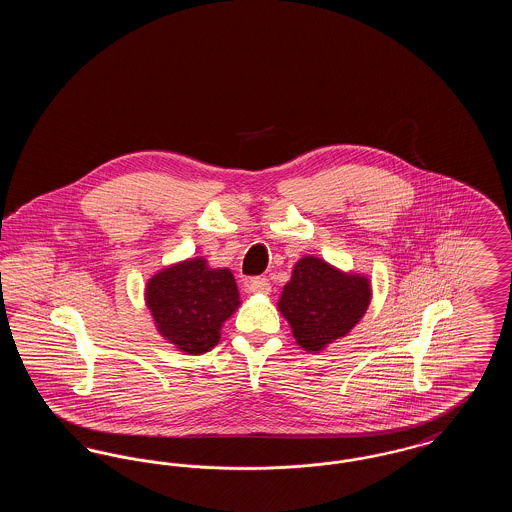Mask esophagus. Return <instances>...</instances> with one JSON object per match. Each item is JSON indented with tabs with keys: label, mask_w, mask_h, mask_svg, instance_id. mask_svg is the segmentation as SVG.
I'll return each mask as SVG.
<instances>
[{
	"label": "esophagus",
	"mask_w": 512,
	"mask_h": 512,
	"mask_svg": "<svg viewBox=\"0 0 512 512\" xmlns=\"http://www.w3.org/2000/svg\"><path fill=\"white\" fill-rule=\"evenodd\" d=\"M247 290L253 293H268L270 292V284H268L265 276H255V278H249L247 280Z\"/></svg>",
	"instance_id": "1"
}]
</instances>
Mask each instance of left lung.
<instances>
[{
	"label": "left lung",
	"instance_id": "obj_1",
	"mask_svg": "<svg viewBox=\"0 0 512 512\" xmlns=\"http://www.w3.org/2000/svg\"><path fill=\"white\" fill-rule=\"evenodd\" d=\"M368 301L365 276L343 274L320 259L305 257L293 267L278 307L297 343L307 351H320L361 320Z\"/></svg>",
	"mask_w": 512,
	"mask_h": 512
}]
</instances>
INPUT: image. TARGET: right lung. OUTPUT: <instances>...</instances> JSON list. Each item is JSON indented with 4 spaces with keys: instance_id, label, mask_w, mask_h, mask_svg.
I'll return each mask as SVG.
<instances>
[{
    "instance_id": "right-lung-1",
    "label": "right lung",
    "mask_w": 512,
    "mask_h": 512,
    "mask_svg": "<svg viewBox=\"0 0 512 512\" xmlns=\"http://www.w3.org/2000/svg\"><path fill=\"white\" fill-rule=\"evenodd\" d=\"M236 280L228 268H211L192 259L155 274L146 301L161 336L188 355L211 351L220 326L240 305Z\"/></svg>"
}]
</instances>
